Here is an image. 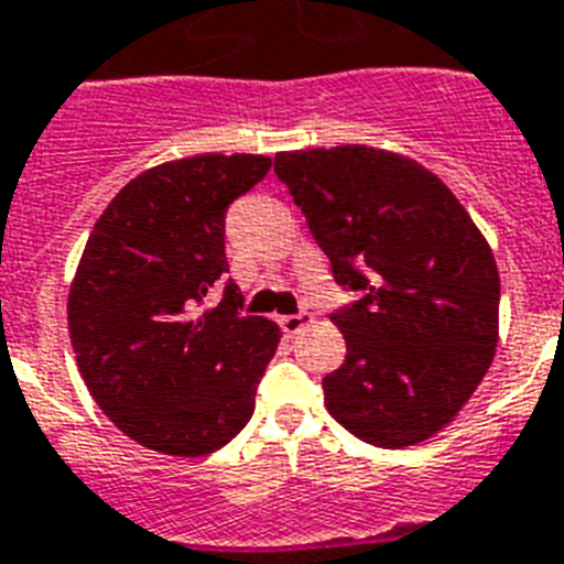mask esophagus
I'll return each instance as SVG.
<instances>
[{"label": "esophagus", "instance_id": "1", "mask_svg": "<svg viewBox=\"0 0 564 564\" xmlns=\"http://www.w3.org/2000/svg\"><path fill=\"white\" fill-rule=\"evenodd\" d=\"M311 316L308 314H288V316H279V328L288 334V337H293L296 332H302V325L308 323Z\"/></svg>", "mask_w": 564, "mask_h": 564}]
</instances>
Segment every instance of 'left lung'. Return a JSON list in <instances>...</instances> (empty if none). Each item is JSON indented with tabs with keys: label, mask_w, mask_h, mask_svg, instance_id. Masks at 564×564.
I'll use <instances>...</instances> for the list:
<instances>
[{
	"label": "left lung",
	"mask_w": 564,
	"mask_h": 564,
	"mask_svg": "<svg viewBox=\"0 0 564 564\" xmlns=\"http://www.w3.org/2000/svg\"><path fill=\"white\" fill-rule=\"evenodd\" d=\"M273 172L357 296L332 314L348 348L323 377L332 417L386 449L435 435L496 351L501 288L484 236L441 178L394 152H279Z\"/></svg>",
	"instance_id": "1"
}]
</instances>
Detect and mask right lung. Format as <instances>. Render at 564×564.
Listing matches in <instances>:
<instances>
[{"label":"right lung","mask_w":564,"mask_h":564,"mask_svg":"<svg viewBox=\"0 0 564 564\" xmlns=\"http://www.w3.org/2000/svg\"><path fill=\"white\" fill-rule=\"evenodd\" d=\"M271 170L264 155H195L129 181L83 250L68 332L88 392L111 423L166 455H207L232 441L279 328L245 316L225 253V216ZM225 284L223 302L206 293Z\"/></svg>","instance_id":"right-lung-1"}]
</instances>
